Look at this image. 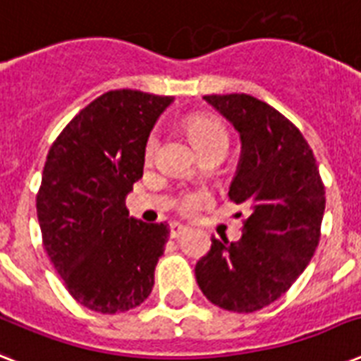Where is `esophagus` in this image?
Instances as JSON below:
<instances>
[{
	"label": "esophagus",
	"instance_id": "obj_1",
	"mask_svg": "<svg viewBox=\"0 0 361 361\" xmlns=\"http://www.w3.org/2000/svg\"><path fill=\"white\" fill-rule=\"evenodd\" d=\"M187 231H189V228H187L185 225H181V223H174V225L170 226V234H172V238L183 236Z\"/></svg>",
	"mask_w": 361,
	"mask_h": 361
}]
</instances>
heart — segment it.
<instances>
[{"instance_id":"b5f03b06","label":"heart","mask_w":361,"mask_h":361,"mask_svg":"<svg viewBox=\"0 0 361 361\" xmlns=\"http://www.w3.org/2000/svg\"><path fill=\"white\" fill-rule=\"evenodd\" d=\"M187 130H189V135H191L192 142H195V146L197 149H204V147L214 146V144H228V130L219 120H215V118H208V116H195L191 120L187 121ZM157 135L153 133L149 138H147L146 144V153L147 155H153L155 152V147H157ZM202 197L200 195H189V197L183 200L181 204V208L183 212H192V209H197V206L200 204Z\"/></svg>"}]
</instances>
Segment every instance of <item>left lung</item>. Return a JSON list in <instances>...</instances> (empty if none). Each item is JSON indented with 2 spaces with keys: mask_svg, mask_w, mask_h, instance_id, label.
<instances>
[{
  "mask_svg": "<svg viewBox=\"0 0 361 361\" xmlns=\"http://www.w3.org/2000/svg\"><path fill=\"white\" fill-rule=\"evenodd\" d=\"M204 101L240 135L228 197L249 206L251 215L238 241L212 238L195 275L212 303L252 313L283 296L311 262L324 217V185L302 133L269 104L245 93Z\"/></svg>",
  "mask_w": 361,
  "mask_h": 361,
  "instance_id": "1",
  "label": "left lung"
}]
</instances>
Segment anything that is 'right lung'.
I'll use <instances>...</instances> for the list:
<instances>
[{"mask_svg":"<svg viewBox=\"0 0 361 361\" xmlns=\"http://www.w3.org/2000/svg\"><path fill=\"white\" fill-rule=\"evenodd\" d=\"M174 99L116 90L75 116L48 152L37 219L54 268L76 302L97 313L140 305L170 231L130 217L125 198L142 178L146 144Z\"/></svg>","mask_w":361,"mask_h":361,"instance_id":"right-lung-1","label":"right lung"}]
</instances>
